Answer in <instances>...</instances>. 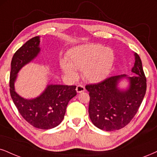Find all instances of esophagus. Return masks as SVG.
Segmentation results:
<instances>
[{
	"label": "esophagus",
	"instance_id": "34e87169",
	"mask_svg": "<svg viewBox=\"0 0 157 157\" xmlns=\"http://www.w3.org/2000/svg\"><path fill=\"white\" fill-rule=\"evenodd\" d=\"M75 90H76V92H78V93H81V92H84V91H85V87H84V86H82V85L78 84V85H77L76 89H75Z\"/></svg>",
	"mask_w": 157,
	"mask_h": 157
}]
</instances>
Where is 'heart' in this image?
<instances>
[{
  "mask_svg": "<svg viewBox=\"0 0 157 157\" xmlns=\"http://www.w3.org/2000/svg\"><path fill=\"white\" fill-rule=\"evenodd\" d=\"M113 52L99 44H84L77 46L68 54V61L61 63L63 71L71 78L78 76L76 71H83V78L90 83L105 79L113 67Z\"/></svg>",
  "mask_w": 157,
  "mask_h": 157,
  "instance_id": "1",
  "label": "heart"
}]
</instances>
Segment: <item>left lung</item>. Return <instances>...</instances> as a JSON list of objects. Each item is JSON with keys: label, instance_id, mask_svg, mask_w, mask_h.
Here are the masks:
<instances>
[{"label": "left lung", "instance_id": "left-lung-1", "mask_svg": "<svg viewBox=\"0 0 157 157\" xmlns=\"http://www.w3.org/2000/svg\"><path fill=\"white\" fill-rule=\"evenodd\" d=\"M132 71L135 75L125 74L105 78L97 84L86 85L90 92L89 115L95 127L105 131H114L127 126L133 119L142 103L146 92V78L139 55L135 54ZM128 78L130 88L121 91L117 88L118 81Z\"/></svg>", "mask_w": 157, "mask_h": 157}]
</instances>
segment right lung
<instances>
[{
	"label": "right lung",
	"mask_w": 157,
	"mask_h": 157,
	"mask_svg": "<svg viewBox=\"0 0 157 157\" xmlns=\"http://www.w3.org/2000/svg\"><path fill=\"white\" fill-rule=\"evenodd\" d=\"M39 43V37L36 36L14 53L11 63L9 90L13 103L25 121L36 128L49 129L62 122L67 103L76 95V86L49 85L39 97L32 100L24 99L16 93L13 84L17 73L38 55Z\"/></svg>",
	"instance_id": "1"
}]
</instances>
